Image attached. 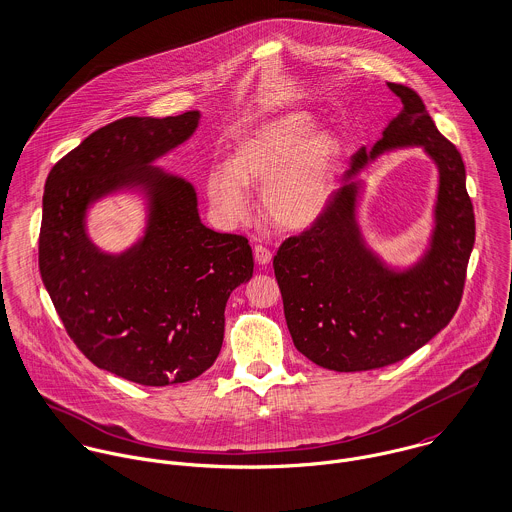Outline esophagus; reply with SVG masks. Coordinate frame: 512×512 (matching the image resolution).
Returning a JSON list of instances; mask_svg holds the SVG:
<instances>
[{
  "instance_id": "obj_1",
  "label": "esophagus",
  "mask_w": 512,
  "mask_h": 512,
  "mask_svg": "<svg viewBox=\"0 0 512 512\" xmlns=\"http://www.w3.org/2000/svg\"><path fill=\"white\" fill-rule=\"evenodd\" d=\"M254 260H256L260 266H268V264L272 262V252H270L266 246L256 244V246H254Z\"/></svg>"
}]
</instances>
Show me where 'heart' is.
<instances>
[{
    "label": "heart",
    "mask_w": 512,
    "mask_h": 512,
    "mask_svg": "<svg viewBox=\"0 0 512 512\" xmlns=\"http://www.w3.org/2000/svg\"><path fill=\"white\" fill-rule=\"evenodd\" d=\"M315 126L309 112H286L240 140L228 167L207 175V195L220 219L236 224L248 217L246 185H264L262 207L282 228L303 230L321 219L335 193L341 142Z\"/></svg>",
    "instance_id": "obj_1"
}]
</instances>
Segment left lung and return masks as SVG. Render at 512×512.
Instances as JSON below:
<instances>
[{
	"instance_id": "obj_1",
	"label": "left lung",
	"mask_w": 512,
	"mask_h": 512,
	"mask_svg": "<svg viewBox=\"0 0 512 512\" xmlns=\"http://www.w3.org/2000/svg\"><path fill=\"white\" fill-rule=\"evenodd\" d=\"M402 110L372 149L351 157L343 185L311 228L282 242L274 272L295 349L315 365L357 372L398 363L424 347L455 315L475 242V213L461 153L447 142L422 98L388 82ZM422 146L440 173L435 230L408 269L386 265L356 222V175L378 154Z\"/></svg>"
}]
</instances>
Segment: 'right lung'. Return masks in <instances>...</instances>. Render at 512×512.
<instances>
[{
	"mask_svg": "<svg viewBox=\"0 0 512 512\" xmlns=\"http://www.w3.org/2000/svg\"><path fill=\"white\" fill-rule=\"evenodd\" d=\"M197 110L116 120L51 169L39 234V270L74 345L92 365L144 386L187 382L219 357L224 307L254 272L244 236L207 228L195 187L153 161L185 144ZM136 190L145 234L124 253L100 251L85 215L98 200Z\"/></svg>",
	"mask_w": 512,
	"mask_h": 512,
	"instance_id": "add662e5",
	"label": "right lung"
}]
</instances>
